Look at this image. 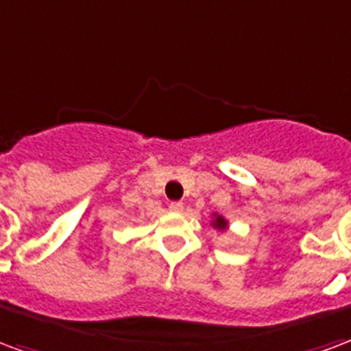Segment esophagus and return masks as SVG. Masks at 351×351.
I'll return each mask as SVG.
<instances>
[{"label":"esophagus","instance_id":"1","mask_svg":"<svg viewBox=\"0 0 351 351\" xmlns=\"http://www.w3.org/2000/svg\"><path fill=\"white\" fill-rule=\"evenodd\" d=\"M169 210H171V212H176V214H178V212H182V210H184V204L180 201H173V202H171V204H169Z\"/></svg>","mask_w":351,"mask_h":351}]
</instances>
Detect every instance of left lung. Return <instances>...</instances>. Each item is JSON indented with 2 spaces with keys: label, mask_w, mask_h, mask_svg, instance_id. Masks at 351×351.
Segmentation results:
<instances>
[{
  "label": "left lung",
  "mask_w": 351,
  "mask_h": 351,
  "mask_svg": "<svg viewBox=\"0 0 351 351\" xmlns=\"http://www.w3.org/2000/svg\"><path fill=\"white\" fill-rule=\"evenodd\" d=\"M212 227L217 228V230H225L227 228V219L223 215L214 214V219H212Z\"/></svg>",
  "instance_id": "obj_1"
}]
</instances>
